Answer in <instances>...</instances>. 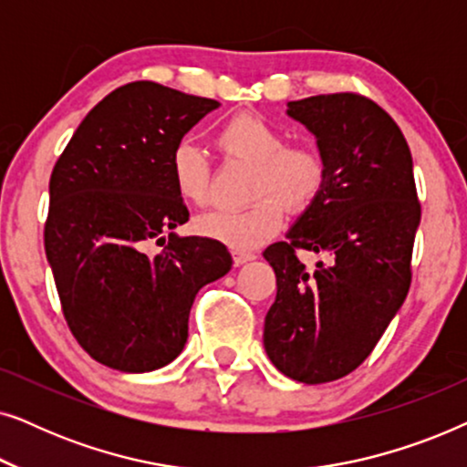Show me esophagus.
Segmentation results:
<instances>
[{
	"label": "esophagus",
	"mask_w": 467,
	"mask_h": 467,
	"mask_svg": "<svg viewBox=\"0 0 467 467\" xmlns=\"http://www.w3.org/2000/svg\"><path fill=\"white\" fill-rule=\"evenodd\" d=\"M257 254H254L253 251H244V248H234V261L238 265L242 264H248V261H253Z\"/></svg>",
	"instance_id": "esophagus-1"
}]
</instances>
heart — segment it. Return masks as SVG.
I'll use <instances>...</instances> for the list:
<instances>
[{"mask_svg": "<svg viewBox=\"0 0 467 467\" xmlns=\"http://www.w3.org/2000/svg\"><path fill=\"white\" fill-rule=\"evenodd\" d=\"M216 144L229 159L254 165L253 197L246 208H221L202 214L195 229L234 248H253L283 227L285 208L304 210L325 182V159L310 144L286 146L285 133L259 114H238L216 133ZM170 171L176 193L193 206L213 200L206 157L195 146L178 144L171 150ZM265 197L261 198L260 195Z\"/></svg>", "mask_w": 467, "mask_h": 467, "instance_id": "1", "label": "heart"}]
</instances>
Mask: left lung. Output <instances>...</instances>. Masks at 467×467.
<instances>
[{"mask_svg":"<svg viewBox=\"0 0 467 467\" xmlns=\"http://www.w3.org/2000/svg\"><path fill=\"white\" fill-rule=\"evenodd\" d=\"M286 114L317 138L325 182L264 251L276 274L264 347L285 376L321 385L359 368L404 304L420 203L404 133L372 99L315 95ZM297 247L328 259L308 271Z\"/></svg>","mask_w":467,"mask_h":467,"instance_id":"8db88e82","label":"left lung"}]
</instances>
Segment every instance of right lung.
Listing matches in <instances>:
<instances>
[{"mask_svg": "<svg viewBox=\"0 0 467 467\" xmlns=\"http://www.w3.org/2000/svg\"><path fill=\"white\" fill-rule=\"evenodd\" d=\"M219 106L130 82L87 114L55 165L47 259L74 337L108 368L142 374L174 361L197 291L232 270L225 244L176 234L189 210L170 171L184 133ZM155 239L169 246L149 255Z\"/></svg>", "mask_w": 467, "mask_h": 467, "instance_id": "obj_1", "label": "right lung"}]
</instances>
